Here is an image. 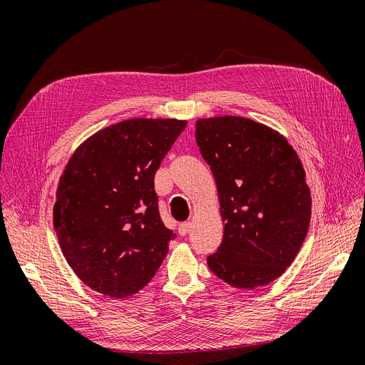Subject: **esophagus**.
<instances>
[{"instance_id": "obj_1", "label": "esophagus", "mask_w": 365, "mask_h": 365, "mask_svg": "<svg viewBox=\"0 0 365 365\" xmlns=\"http://www.w3.org/2000/svg\"><path fill=\"white\" fill-rule=\"evenodd\" d=\"M190 230H192V224H190V222H182V224H180V227H178V231H180L181 236H187V235H189Z\"/></svg>"}]
</instances>
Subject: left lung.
<instances>
[{
	"label": "left lung",
	"instance_id": "obj_1",
	"mask_svg": "<svg viewBox=\"0 0 365 365\" xmlns=\"http://www.w3.org/2000/svg\"><path fill=\"white\" fill-rule=\"evenodd\" d=\"M195 137L213 172L225 224L208 268L235 288L274 282L294 262L311 224L300 158L277 130L244 117L200 118Z\"/></svg>",
	"mask_w": 365,
	"mask_h": 365
}]
</instances>
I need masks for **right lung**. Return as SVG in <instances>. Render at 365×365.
<instances>
[{"label": "right lung", "mask_w": 365, "mask_h": 365, "mask_svg": "<svg viewBox=\"0 0 365 365\" xmlns=\"http://www.w3.org/2000/svg\"><path fill=\"white\" fill-rule=\"evenodd\" d=\"M185 125L120 121L86 138L65 165L53 224L65 260L88 288L134 295L168 256L175 235L160 217L153 176Z\"/></svg>", "instance_id": "1"}]
</instances>
